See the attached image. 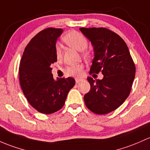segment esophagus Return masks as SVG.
<instances>
[{
  "label": "esophagus",
  "mask_w": 150,
  "mask_h": 150,
  "mask_svg": "<svg viewBox=\"0 0 150 150\" xmlns=\"http://www.w3.org/2000/svg\"><path fill=\"white\" fill-rule=\"evenodd\" d=\"M81 81H83V79H82V78H75V83H79Z\"/></svg>",
  "instance_id": "1"
}]
</instances>
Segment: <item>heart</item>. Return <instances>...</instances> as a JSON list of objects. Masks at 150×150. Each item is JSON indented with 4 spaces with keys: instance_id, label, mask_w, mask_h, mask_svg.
I'll use <instances>...</instances> for the list:
<instances>
[{
    "instance_id": "1",
    "label": "heart",
    "mask_w": 150,
    "mask_h": 150,
    "mask_svg": "<svg viewBox=\"0 0 150 150\" xmlns=\"http://www.w3.org/2000/svg\"><path fill=\"white\" fill-rule=\"evenodd\" d=\"M63 41L72 48L75 49L76 50L82 52V55L84 57L88 58L91 56V54L88 51H86L88 46V41L87 38L85 37L83 34L78 31H72L67 33L63 37ZM55 54L57 59H61L62 56V49L59 45H57L55 47ZM83 64H74L67 67L65 70V72L67 75L70 76H80L83 73Z\"/></svg>"
}]
</instances>
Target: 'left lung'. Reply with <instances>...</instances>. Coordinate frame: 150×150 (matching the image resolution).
Segmentation results:
<instances>
[{
    "mask_svg": "<svg viewBox=\"0 0 150 150\" xmlns=\"http://www.w3.org/2000/svg\"><path fill=\"white\" fill-rule=\"evenodd\" d=\"M93 47L94 58L90 74L103 75L102 80L88 77L91 90L84 96L88 109L106 114L127 98L135 77L134 63L127 44L117 34L105 28H80Z\"/></svg>",
    "mask_w": 150,
    "mask_h": 150,
    "instance_id": "8db88e82",
    "label": "left lung"
}]
</instances>
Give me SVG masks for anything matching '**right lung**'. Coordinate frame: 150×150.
I'll return each instance as SVG.
<instances>
[{"instance_id":"right-lung-1","label":"right lung","mask_w":150,"mask_h":150,"mask_svg":"<svg viewBox=\"0 0 150 150\" xmlns=\"http://www.w3.org/2000/svg\"><path fill=\"white\" fill-rule=\"evenodd\" d=\"M62 29L48 28L31 39L25 48L19 66V81L28 102L39 112L50 114L59 111L75 79L57 78L51 64L57 62L55 47Z\"/></svg>"}]
</instances>
